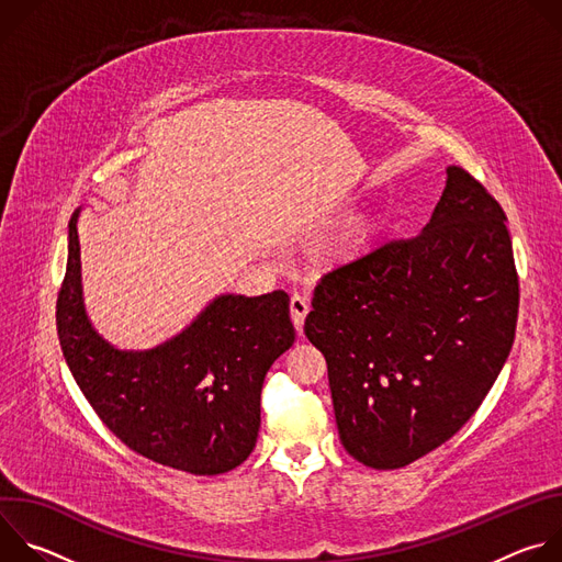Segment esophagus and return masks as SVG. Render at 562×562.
Masks as SVG:
<instances>
[{
    "label": "esophagus",
    "mask_w": 562,
    "mask_h": 562,
    "mask_svg": "<svg viewBox=\"0 0 562 562\" xmlns=\"http://www.w3.org/2000/svg\"><path fill=\"white\" fill-rule=\"evenodd\" d=\"M289 306H291V319H293V325H295L297 334H302V327H304V317H306V313H308V300H306L304 295H297V293H293V295H291V302H289Z\"/></svg>",
    "instance_id": "esophagus-1"
}]
</instances>
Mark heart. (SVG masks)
Wrapping results in <instances>:
<instances>
[{
    "mask_svg": "<svg viewBox=\"0 0 562 562\" xmlns=\"http://www.w3.org/2000/svg\"><path fill=\"white\" fill-rule=\"evenodd\" d=\"M364 243V235H362V231H353V233H349V237H347V243H345V251H356V249H360V245Z\"/></svg>",
    "mask_w": 562,
    "mask_h": 562,
    "instance_id": "b5f03b06",
    "label": "heart"
}]
</instances>
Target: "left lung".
<instances>
[{"mask_svg":"<svg viewBox=\"0 0 562 562\" xmlns=\"http://www.w3.org/2000/svg\"><path fill=\"white\" fill-rule=\"evenodd\" d=\"M507 215L460 167L420 235L329 271L304 319L323 351L345 449L400 469L483 405L516 336L518 273Z\"/></svg>","mask_w":562,"mask_h":562,"instance_id":"1","label":"left lung"}]
</instances>
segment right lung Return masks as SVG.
<instances>
[{"instance_id":"add662e5","label":"right lung","mask_w":562,"mask_h":562,"mask_svg":"<svg viewBox=\"0 0 562 562\" xmlns=\"http://www.w3.org/2000/svg\"><path fill=\"white\" fill-rule=\"evenodd\" d=\"M57 336L75 382L128 449L187 473L217 475L254 451L265 375L293 345L295 329L284 291L220 295L165 345L111 347L85 311L75 213Z\"/></svg>"}]
</instances>
